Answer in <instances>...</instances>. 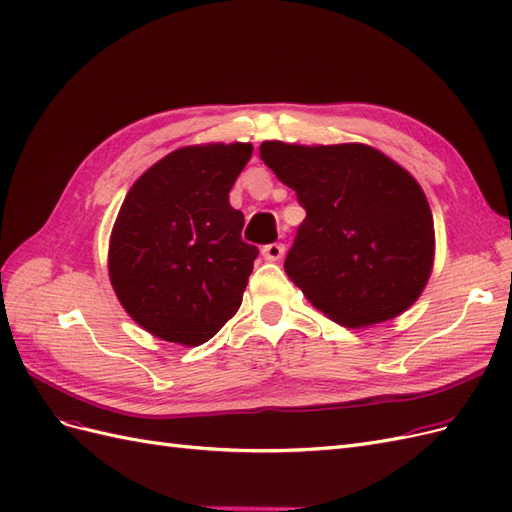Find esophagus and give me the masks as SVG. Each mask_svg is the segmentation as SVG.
<instances>
[{"label": "esophagus", "mask_w": 512, "mask_h": 512, "mask_svg": "<svg viewBox=\"0 0 512 512\" xmlns=\"http://www.w3.org/2000/svg\"><path fill=\"white\" fill-rule=\"evenodd\" d=\"M262 256H265V260H269V262H277L284 256V245L282 243L265 245V247H262Z\"/></svg>", "instance_id": "esophagus-1"}]
</instances>
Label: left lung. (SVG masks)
<instances>
[{
	"label": "left lung",
	"mask_w": 512,
	"mask_h": 512,
	"mask_svg": "<svg viewBox=\"0 0 512 512\" xmlns=\"http://www.w3.org/2000/svg\"><path fill=\"white\" fill-rule=\"evenodd\" d=\"M260 158L305 209L284 269L309 303L348 329L393 320L416 303L436 232L404 166L363 143L265 141Z\"/></svg>",
	"instance_id": "8db88e82"
}]
</instances>
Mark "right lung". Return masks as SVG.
<instances>
[{
  "mask_svg": "<svg viewBox=\"0 0 512 512\" xmlns=\"http://www.w3.org/2000/svg\"><path fill=\"white\" fill-rule=\"evenodd\" d=\"M250 143L170 151L134 181L108 241L119 303L164 342L200 346L241 307L258 247L241 239L243 213L228 192Z\"/></svg>",
  "mask_w": 512,
  "mask_h": 512,
  "instance_id": "right-lung-1",
  "label": "right lung"
}]
</instances>
